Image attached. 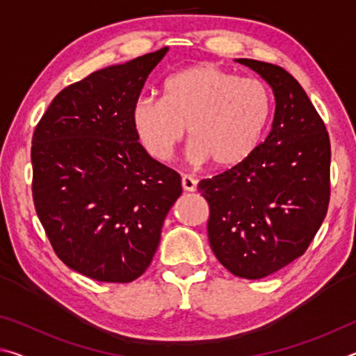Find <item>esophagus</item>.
Listing matches in <instances>:
<instances>
[{
    "instance_id": "esophagus-1",
    "label": "esophagus",
    "mask_w": 356,
    "mask_h": 356,
    "mask_svg": "<svg viewBox=\"0 0 356 356\" xmlns=\"http://www.w3.org/2000/svg\"><path fill=\"white\" fill-rule=\"evenodd\" d=\"M197 180L193 179L191 176H182V188L185 191H196Z\"/></svg>"
}]
</instances>
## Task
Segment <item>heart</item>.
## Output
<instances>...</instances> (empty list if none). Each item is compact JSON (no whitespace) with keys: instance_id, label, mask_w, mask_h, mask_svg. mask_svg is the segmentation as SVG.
Listing matches in <instances>:
<instances>
[{"instance_id":"obj_1","label":"heart","mask_w":356,"mask_h":356,"mask_svg":"<svg viewBox=\"0 0 356 356\" xmlns=\"http://www.w3.org/2000/svg\"><path fill=\"white\" fill-rule=\"evenodd\" d=\"M272 110V92L264 81L201 63L168 78L161 99H138L131 125L143 149L156 161L171 159L188 127L190 163L213 161L218 168H232L257 149Z\"/></svg>"}]
</instances>
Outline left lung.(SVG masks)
<instances>
[{
	"label": "left lung",
	"mask_w": 356,
	"mask_h": 356,
	"mask_svg": "<svg viewBox=\"0 0 356 356\" xmlns=\"http://www.w3.org/2000/svg\"><path fill=\"white\" fill-rule=\"evenodd\" d=\"M275 95L268 136L242 163L197 185L209 242L232 275L261 280L308 250L330 202V138L300 83L280 65L240 58Z\"/></svg>",
	"instance_id": "8db88e82"
}]
</instances>
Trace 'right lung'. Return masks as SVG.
<instances>
[{
    "label": "right lung",
    "mask_w": 356,
    "mask_h": 356,
    "mask_svg": "<svg viewBox=\"0 0 356 356\" xmlns=\"http://www.w3.org/2000/svg\"><path fill=\"white\" fill-rule=\"evenodd\" d=\"M170 48L70 84L34 130L33 200L69 268L104 282L141 276L182 195L180 176L138 143L131 108Z\"/></svg>",
    "instance_id": "1"
}]
</instances>
